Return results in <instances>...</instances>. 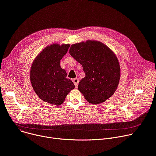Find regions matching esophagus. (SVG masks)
Here are the masks:
<instances>
[{
    "label": "esophagus",
    "mask_w": 156,
    "mask_h": 156,
    "mask_svg": "<svg viewBox=\"0 0 156 156\" xmlns=\"http://www.w3.org/2000/svg\"><path fill=\"white\" fill-rule=\"evenodd\" d=\"M73 82L74 83L75 85V87H78V84L79 83V80L78 78H74L73 79Z\"/></svg>",
    "instance_id": "obj_1"
}]
</instances>
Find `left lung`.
Segmentation results:
<instances>
[{"instance_id":"1","label":"left lung","mask_w":156,"mask_h":156,"mask_svg":"<svg viewBox=\"0 0 156 156\" xmlns=\"http://www.w3.org/2000/svg\"><path fill=\"white\" fill-rule=\"evenodd\" d=\"M69 53L86 75L79 82L78 90L91 104L106 101L116 91L121 76L115 53L102 42L89 40L72 45Z\"/></svg>"}]
</instances>
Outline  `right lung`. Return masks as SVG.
<instances>
[{
    "instance_id": "1",
    "label": "right lung",
    "mask_w": 156,
    "mask_h": 156,
    "mask_svg": "<svg viewBox=\"0 0 156 156\" xmlns=\"http://www.w3.org/2000/svg\"><path fill=\"white\" fill-rule=\"evenodd\" d=\"M69 44H53L46 47L34 60L30 72L32 86L35 93L49 104L60 105L67 94L75 88L72 81L66 78L60 60Z\"/></svg>"
}]
</instances>
